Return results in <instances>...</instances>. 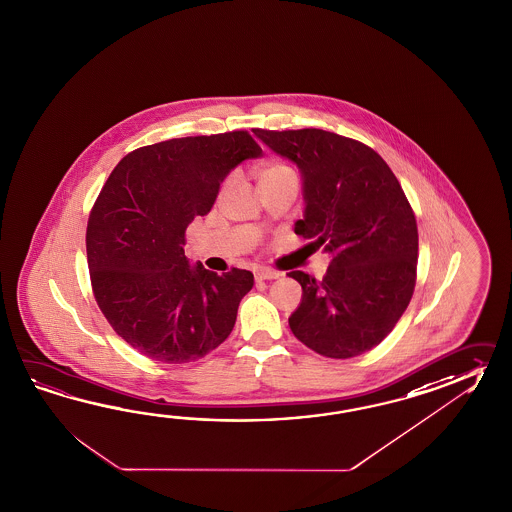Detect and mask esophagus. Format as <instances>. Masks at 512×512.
<instances>
[{"mask_svg":"<svg viewBox=\"0 0 512 512\" xmlns=\"http://www.w3.org/2000/svg\"><path fill=\"white\" fill-rule=\"evenodd\" d=\"M281 273L277 272V270H273V268H259L257 272H255V279L257 281H270V279H277Z\"/></svg>","mask_w":512,"mask_h":512,"instance_id":"esophagus-1","label":"esophagus"}]
</instances>
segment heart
I'll return each mask as SVG.
<instances>
[{
    "mask_svg": "<svg viewBox=\"0 0 512 512\" xmlns=\"http://www.w3.org/2000/svg\"><path fill=\"white\" fill-rule=\"evenodd\" d=\"M284 174H294V169L290 165H286L283 161H268L264 167H262L261 174H259V182H266V180H272V178H279ZM228 187V182L224 183V189Z\"/></svg>",
    "mask_w": 512,
    "mask_h": 512,
    "instance_id": "1",
    "label": "heart"
}]
</instances>
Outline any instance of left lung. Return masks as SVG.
Wrapping results in <instances>:
<instances>
[{
	"label": "left lung",
	"instance_id": "obj_1",
	"mask_svg": "<svg viewBox=\"0 0 512 512\" xmlns=\"http://www.w3.org/2000/svg\"><path fill=\"white\" fill-rule=\"evenodd\" d=\"M253 134L299 167L307 209L294 231L332 253L321 281L288 273L303 288L290 329L327 358L371 351L395 329L417 283V220L397 176L373 148L334 132Z\"/></svg>",
	"mask_w": 512,
	"mask_h": 512
}]
</instances>
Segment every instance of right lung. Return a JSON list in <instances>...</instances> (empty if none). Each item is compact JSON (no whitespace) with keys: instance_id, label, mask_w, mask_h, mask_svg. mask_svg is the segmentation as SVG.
Returning <instances> with one entry per match:
<instances>
[{"instance_id":"1","label":"right lung","mask_w":512,"mask_h":512,"mask_svg":"<svg viewBox=\"0 0 512 512\" xmlns=\"http://www.w3.org/2000/svg\"><path fill=\"white\" fill-rule=\"evenodd\" d=\"M261 154L246 130L176 137L132 150L108 176L86 229L91 290L137 353L187 364L231 334L253 273L189 266L185 229L211 211L233 167Z\"/></svg>"}]
</instances>
